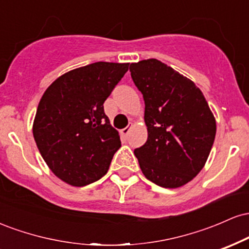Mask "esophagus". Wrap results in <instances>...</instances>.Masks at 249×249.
Listing matches in <instances>:
<instances>
[{
  "mask_svg": "<svg viewBox=\"0 0 249 249\" xmlns=\"http://www.w3.org/2000/svg\"><path fill=\"white\" fill-rule=\"evenodd\" d=\"M132 127H133V125H132V124H128L126 127L123 128V130L121 131V133H122L123 136H124V137H126L127 134H128V132H130V130H131V128H132Z\"/></svg>",
  "mask_w": 249,
  "mask_h": 249,
  "instance_id": "34e87169",
  "label": "esophagus"
}]
</instances>
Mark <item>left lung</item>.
<instances>
[{
	"label": "left lung",
	"instance_id": "8db88e82",
	"mask_svg": "<svg viewBox=\"0 0 249 249\" xmlns=\"http://www.w3.org/2000/svg\"><path fill=\"white\" fill-rule=\"evenodd\" d=\"M145 102L147 141L134 154L146 179L181 187L206 164L216 132L208 103L193 81L156 58L131 63Z\"/></svg>",
	"mask_w": 249,
	"mask_h": 249
}]
</instances>
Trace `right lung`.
I'll use <instances>...</instances> for the list:
<instances>
[{
	"label": "right lung",
	"instance_id": "1",
	"mask_svg": "<svg viewBox=\"0 0 249 249\" xmlns=\"http://www.w3.org/2000/svg\"><path fill=\"white\" fill-rule=\"evenodd\" d=\"M127 69L128 63H92L63 73L43 93L33 134L62 181L82 187L107 174L122 144L103 104Z\"/></svg>",
	"mask_w": 249,
	"mask_h": 249
}]
</instances>
